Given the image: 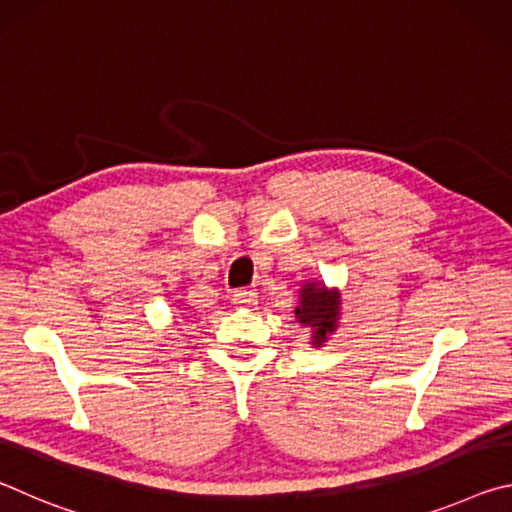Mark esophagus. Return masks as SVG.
<instances>
[{
	"mask_svg": "<svg viewBox=\"0 0 512 512\" xmlns=\"http://www.w3.org/2000/svg\"><path fill=\"white\" fill-rule=\"evenodd\" d=\"M232 302H235L237 307L253 309L257 305V293L253 289H239L235 291V296H232Z\"/></svg>",
	"mask_w": 512,
	"mask_h": 512,
	"instance_id": "esophagus-1",
	"label": "esophagus"
}]
</instances>
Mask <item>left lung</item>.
Segmentation results:
<instances>
[{
    "mask_svg": "<svg viewBox=\"0 0 512 512\" xmlns=\"http://www.w3.org/2000/svg\"><path fill=\"white\" fill-rule=\"evenodd\" d=\"M300 307L296 309V316L302 325H311L316 329V343L320 345L329 332H334L336 318H339V296L336 293L325 291V287H316V284H307L302 289Z\"/></svg>",
    "mask_w": 512,
    "mask_h": 512,
    "instance_id": "8db88e82",
    "label": "left lung"
}]
</instances>
